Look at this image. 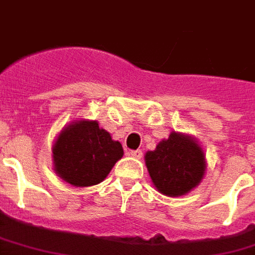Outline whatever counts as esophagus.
Returning <instances> with one entry per match:
<instances>
[{"mask_svg":"<svg viewBox=\"0 0 255 255\" xmlns=\"http://www.w3.org/2000/svg\"><path fill=\"white\" fill-rule=\"evenodd\" d=\"M128 155L135 159H141V156H143V152H141L140 149H132V151H129V152H128Z\"/></svg>","mask_w":255,"mask_h":255,"instance_id":"esophagus-1","label":"esophagus"}]
</instances>
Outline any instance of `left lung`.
I'll list each match as a JSON object with an SVG mask.
<instances>
[{"mask_svg":"<svg viewBox=\"0 0 255 255\" xmlns=\"http://www.w3.org/2000/svg\"><path fill=\"white\" fill-rule=\"evenodd\" d=\"M153 186L167 197L186 195L203 179L205 152L198 141L188 135L171 132L153 151L144 156Z\"/></svg>","mask_w":255,"mask_h":255,"instance_id":"8db88e82","label":"left lung"}]
</instances>
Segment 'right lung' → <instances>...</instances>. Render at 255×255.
<instances>
[{
    "label": "right lung",
    "instance_id": "right-lung-1",
    "mask_svg": "<svg viewBox=\"0 0 255 255\" xmlns=\"http://www.w3.org/2000/svg\"><path fill=\"white\" fill-rule=\"evenodd\" d=\"M54 172L76 187L103 182L115 163L123 156V147L96 120H76L60 132L53 148Z\"/></svg>",
    "mask_w": 255,
    "mask_h": 255
}]
</instances>
